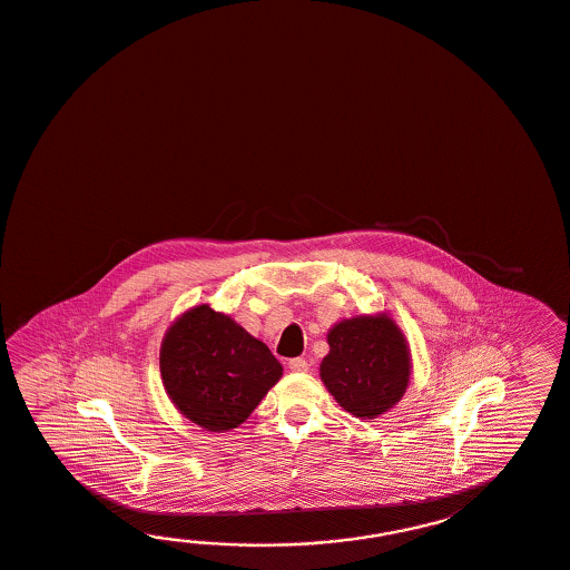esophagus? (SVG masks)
<instances>
[{
	"instance_id": "obj_1",
	"label": "esophagus",
	"mask_w": 570,
	"mask_h": 570,
	"mask_svg": "<svg viewBox=\"0 0 570 570\" xmlns=\"http://www.w3.org/2000/svg\"><path fill=\"white\" fill-rule=\"evenodd\" d=\"M287 367H289V370H292V371H307V367H309V365H307V361H305V358L295 357V358H289V363H287Z\"/></svg>"
}]
</instances>
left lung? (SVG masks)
<instances>
[{
	"label": "left lung",
	"mask_w": 570,
	"mask_h": 570,
	"mask_svg": "<svg viewBox=\"0 0 570 570\" xmlns=\"http://www.w3.org/2000/svg\"><path fill=\"white\" fill-rule=\"evenodd\" d=\"M331 351L320 377L344 411L375 419L394 409L411 382V348L387 314L341 320L328 331Z\"/></svg>",
	"instance_id": "1"
}]
</instances>
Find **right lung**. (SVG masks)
<instances>
[{
    "label": "right lung",
    "instance_id": "right-lung-1",
    "mask_svg": "<svg viewBox=\"0 0 570 570\" xmlns=\"http://www.w3.org/2000/svg\"><path fill=\"white\" fill-rule=\"evenodd\" d=\"M159 373L166 394L188 421L224 433L250 416L283 367L263 341L203 304L166 332Z\"/></svg>",
    "mask_w": 570,
    "mask_h": 570
}]
</instances>
